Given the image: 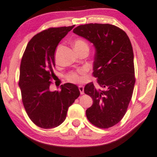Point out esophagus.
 I'll use <instances>...</instances> for the list:
<instances>
[{"label": "esophagus", "mask_w": 157, "mask_h": 157, "mask_svg": "<svg viewBox=\"0 0 157 157\" xmlns=\"http://www.w3.org/2000/svg\"><path fill=\"white\" fill-rule=\"evenodd\" d=\"M78 87H79V92H80V94H84V87H83V86L79 85Z\"/></svg>", "instance_id": "esophagus-1"}]
</instances>
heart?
<instances>
[{
    "instance_id": "obj_1",
    "label": "heart",
    "mask_w": 157,
    "mask_h": 157,
    "mask_svg": "<svg viewBox=\"0 0 157 157\" xmlns=\"http://www.w3.org/2000/svg\"><path fill=\"white\" fill-rule=\"evenodd\" d=\"M73 45L75 49L76 50H79V48L85 47V46H88L87 43L85 40L82 39H78L74 41ZM83 71H79V72H72L70 73L67 74L66 78H67V80L70 82H79L82 80V77L81 74L82 73Z\"/></svg>"
}]
</instances>
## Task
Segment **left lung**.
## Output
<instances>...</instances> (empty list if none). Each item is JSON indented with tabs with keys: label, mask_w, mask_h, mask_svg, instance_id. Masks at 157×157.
Wrapping results in <instances>:
<instances>
[{
	"label": "left lung",
	"mask_w": 157,
	"mask_h": 157,
	"mask_svg": "<svg viewBox=\"0 0 157 157\" xmlns=\"http://www.w3.org/2000/svg\"><path fill=\"white\" fill-rule=\"evenodd\" d=\"M74 33L93 43L96 49L93 82L84 92L93 100L86 110L87 120L101 129L120 122L127 112L135 83L134 53L130 40L121 28L111 24L89 23L79 25Z\"/></svg>",
	"instance_id": "obj_1"
}]
</instances>
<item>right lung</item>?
Here are the masks:
<instances>
[{
  "instance_id": "add662e5",
  "label": "right lung",
  "mask_w": 157,
  "mask_h": 157,
  "mask_svg": "<svg viewBox=\"0 0 157 157\" xmlns=\"http://www.w3.org/2000/svg\"><path fill=\"white\" fill-rule=\"evenodd\" d=\"M75 27L50 28L28 42L20 67L19 87L26 113L35 125L50 129L65 121L68 107L80 94L78 86L61 85L60 91H50L55 79V51L59 41Z\"/></svg>"
}]
</instances>
